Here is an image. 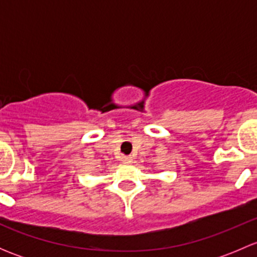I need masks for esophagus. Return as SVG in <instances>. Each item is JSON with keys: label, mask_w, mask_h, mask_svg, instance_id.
<instances>
[{"label": "esophagus", "mask_w": 257, "mask_h": 257, "mask_svg": "<svg viewBox=\"0 0 257 257\" xmlns=\"http://www.w3.org/2000/svg\"><path fill=\"white\" fill-rule=\"evenodd\" d=\"M121 162H123L124 164H132V163H133V158L129 157V155H123V157H121Z\"/></svg>", "instance_id": "1"}]
</instances>
